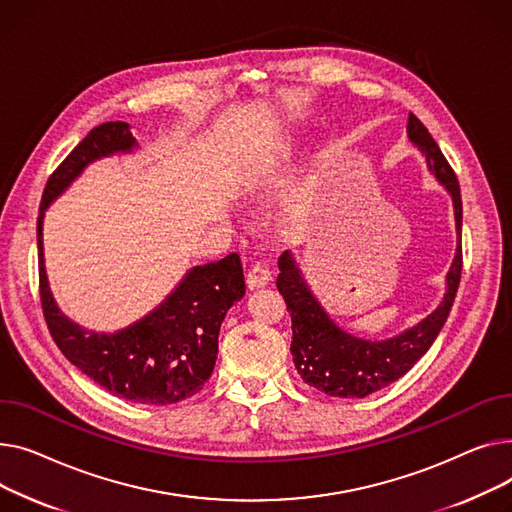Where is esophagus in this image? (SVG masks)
<instances>
[{
    "label": "esophagus",
    "mask_w": 512,
    "mask_h": 512,
    "mask_svg": "<svg viewBox=\"0 0 512 512\" xmlns=\"http://www.w3.org/2000/svg\"><path fill=\"white\" fill-rule=\"evenodd\" d=\"M270 279H273V277H270V270L262 262L252 264L250 270H248V275H246V283H248L250 289H260V287L268 285Z\"/></svg>",
    "instance_id": "esophagus-1"
}]
</instances>
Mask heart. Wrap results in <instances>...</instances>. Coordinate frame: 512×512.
Segmentation results:
<instances>
[{"mask_svg":"<svg viewBox=\"0 0 512 512\" xmlns=\"http://www.w3.org/2000/svg\"><path fill=\"white\" fill-rule=\"evenodd\" d=\"M299 155V142L293 136H283L266 146L256 148L250 157L237 167L233 186L237 192H256L270 179L289 169Z\"/></svg>","mask_w":512,"mask_h":512,"instance_id":"heart-1","label":"heart"}]
</instances>
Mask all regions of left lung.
I'll return each instance as SVG.
<instances>
[{
  "mask_svg": "<svg viewBox=\"0 0 512 512\" xmlns=\"http://www.w3.org/2000/svg\"><path fill=\"white\" fill-rule=\"evenodd\" d=\"M407 136L419 153L426 157L430 173L440 186H444L455 208L457 250L446 273L444 297L434 312L393 337H357L330 318L308 285L293 252L287 250L279 258L281 273L277 277V289L291 314V355L295 370L306 384L330 397L364 399L407 374L436 341L459 289L463 268V202L457 175L440 153L432 134L413 113H409Z\"/></svg>",
  "mask_w": 512,
  "mask_h": 512,
  "instance_id": "left-lung-1",
  "label": "left lung"
}]
</instances>
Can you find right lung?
Here are the masks:
<instances>
[{
    "mask_svg": "<svg viewBox=\"0 0 512 512\" xmlns=\"http://www.w3.org/2000/svg\"><path fill=\"white\" fill-rule=\"evenodd\" d=\"M136 148L130 124L107 122L90 130L49 177L37 221L41 304L55 345L88 378L119 399L171 405L198 393L213 374L225 314L246 293L239 256L229 254L219 262L192 266L155 310L115 333L88 330L59 310L45 268L47 208L90 163L130 155Z\"/></svg>",
    "mask_w": 512,
    "mask_h": 512,
    "instance_id": "obj_1",
    "label": "right lung"
}]
</instances>
